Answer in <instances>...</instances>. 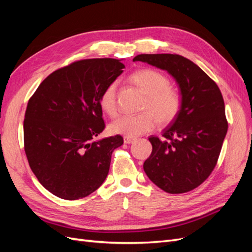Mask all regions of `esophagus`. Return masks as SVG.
<instances>
[{"label": "esophagus", "instance_id": "34e87169", "mask_svg": "<svg viewBox=\"0 0 252 252\" xmlns=\"http://www.w3.org/2000/svg\"><path fill=\"white\" fill-rule=\"evenodd\" d=\"M135 140H136L135 138H131V136H124V142H125L126 144H131V143H133Z\"/></svg>", "mask_w": 252, "mask_h": 252}]
</instances>
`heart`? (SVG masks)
Returning <instances> with one entry per match:
<instances>
[{
  "label": "heart",
  "mask_w": 252,
  "mask_h": 252,
  "mask_svg": "<svg viewBox=\"0 0 252 252\" xmlns=\"http://www.w3.org/2000/svg\"><path fill=\"white\" fill-rule=\"evenodd\" d=\"M130 81L141 88L145 94L142 109L138 114H123L114 120L109 126L114 134L125 136H138L154 130L158 121L161 124H169L179 116L182 109V95L177 89L170 86V81L161 71L144 68L133 72ZM118 82H110L100 94L102 110L114 118L118 114L117 101Z\"/></svg>",
  "instance_id": "1"
}]
</instances>
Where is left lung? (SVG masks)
I'll return each instance as SVG.
<instances>
[{
	"label": "left lung",
	"instance_id": "left-lung-1",
	"mask_svg": "<svg viewBox=\"0 0 252 252\" xmlns=\"http://www.w3.org/2000/svg\"><path fill=\"white\" fill-rule=\"evenodd\" d=\"M133 61L168 71L178 82L183 105L162 136H149L152 151L143 167L147 177L168 193L191 191L218 163L227 133L225 104L216 82L180 55H139Z\"/></svg>",
	"mask_w": 252,
	"mask_h": 252
}]
</instances>
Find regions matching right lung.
Here are the masks:
<instances>
[{
    "label": "right lung",
    "instance_id": "1",
    "mask_svg": "<svg viewBox=\"0 0 252 252\" xmlns=\"http://www.w3.org/2000/svg\"><path fill=\"white\" fill-rule=\"evenodd\" d=\"M116 59H86L53 71L29 98L24 149L32 172L64 200L93 193L107 177L121 135L94 141L105 128L103 89L123 72Z\"/></svg>",
    "mask_w": 252,
    "mask_h": 252
}]
</instances>
